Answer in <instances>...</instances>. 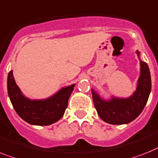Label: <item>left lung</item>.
<instances>
[{"label": "left lung", "mask_w": 158, "mask_h": 158, "mask_svg": "<svg viewBox=\"0 0 158 158\" xmlns=\"http://www.w3.org/2000/svg\"><path fill=\"white\" fill-rule=\"evenodd\" d=\"M139 55V52L137 51ZM140 76L134 94L127 99L113 98L103 101L92 89V99L97 114L103 121L114 125L129 123L143 111L151 92V75L148 64L140 61Z\"/></svg>", "instance_id": "obj_1"}]
</instances>
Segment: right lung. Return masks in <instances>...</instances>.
Returning <instances> with one entry per match:
<instances>
[{
  "mask_svg": "<svg viewBox=\"0 0 158 158\" xmlns=\"http://www.w3.org/2000/svg\"><path fill=\"white\" fill-rule=\"evenodd\" d=\"M75 84L64 88L52 97L46 100L31 101L22 94L10 71L7 79V89L13 107L20 118L32 125L47 126L58 121L63 116L68 100Z\"/></svg>",
  "mask_w": 158,
  "mask_h": 158,
  "instance_id": "right-lung-1",
  "label": "right lung"
}]
</instances>
